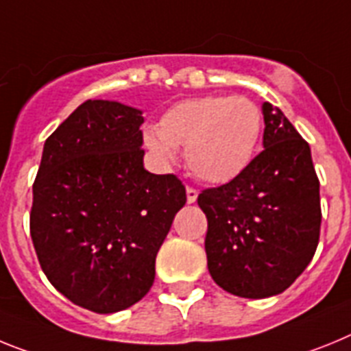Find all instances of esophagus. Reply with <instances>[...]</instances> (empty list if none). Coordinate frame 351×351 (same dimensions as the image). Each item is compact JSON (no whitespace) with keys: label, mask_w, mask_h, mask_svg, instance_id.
<instances>
[{"label":"esophagus","mask_w":351,"mask_h":351,"mask_svg":"<svg viewBox=\"0 0 351 351\" xmlns=\"http://www.w3.org/2000/svg\"><path fill=\"white\" fill-rule=\"evenodd\" d=\"M185 193H187V203H189V205H191V203H196V199H197V191H196V189L187 187V191H185Z\"/></svg>","instance_id":"obj_1"}]
</instances>
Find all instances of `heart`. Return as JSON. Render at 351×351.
Wrapping results in <instances>:
<instances>
[{
	"mask_svg": "<svg viewBox=\"0 0 351 351\" xmlns=\"http://www.w3.org/2000/svg\"><path fill=\"white\" fill-rule=\"evenodd\" d=\"M263 134V112L245 97L205 95L176 102L146 127V148L173 162L176 148H187V166L206 184H228L252 164Z\"/></svg>",
	"mask_w": 351,
	"mask_h": 351,
	"instance_id": "1",
	"label": "heart"
}]
</instances>
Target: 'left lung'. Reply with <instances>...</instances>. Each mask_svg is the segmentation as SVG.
I'll use <instances>...</instances> for the list:
<instances>
[{
	"label": "left lung",
	"instance_id": "left-lung-1",
	"mask_svg": "<svg viewBox=\"0 0 351 351\" xmlns=\"http://www.w3.org/2000/svg\"><path fill=\"white\" fill-rule=\"evenodd\" d=\"M263 148L233 182L197 196L208 272L228 293L267 298L306 270L319 239V182L311 148L279 108L261 106Z\"/></svg>",
	"mask_w": 351,
	"mask_h": 351
}]
</instances>
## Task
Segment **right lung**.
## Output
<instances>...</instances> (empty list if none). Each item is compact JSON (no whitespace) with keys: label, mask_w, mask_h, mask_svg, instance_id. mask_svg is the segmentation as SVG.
Instances as JSON below:
<instances>
[{"label":"right lung","mask_w":351,"mask_h":351,"mask_svg":"<svg viewBox=\"0 0 351 351\" xmlns=\"http://www.w3.org/2000/svg\"><path fill=\"white\" fill-rule=\"evenodd\" d=\"M141 109L86 100L47 138L29 231L49 282L70 302L111 315L139 302L185 205L175 175L143 166Z\"/></svg>","instance_id":"obj_1"}]
</instances>
